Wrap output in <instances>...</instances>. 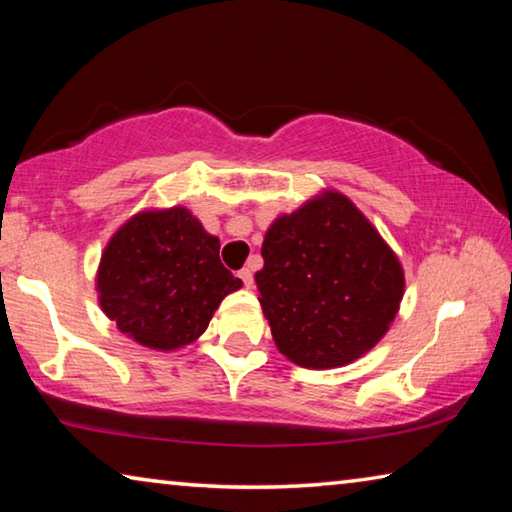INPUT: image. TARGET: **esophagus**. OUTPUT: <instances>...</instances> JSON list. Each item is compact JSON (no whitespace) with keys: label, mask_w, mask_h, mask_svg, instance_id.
<instances>
[{"label":"esophagus","mask_w":512,"mask_h":512,"mask_svg":"<svg viewBox=\"0 0 512 512\" xmlns=\"http://www.w3.org/2000/svg\"><path fill=\"white\" fill-rule=\"evenodd\" d=\"M239 277H241V282H244V287H246V289H253L255 277H253V271H250V268H241V271H239Z\"/></svg>","instance_id":"1"}]
</instances>
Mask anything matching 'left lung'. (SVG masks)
I'll use <instances>...</instances> for the list:
<instances>
[{"label":"left lung","instance_id":"left-lung-1","mask_svg":"<svg viewBox=\"0 0 512 512\" xmlns=\"http://www.w3.org/2000/svg\"><path fill=\"white\" fill-rule=\"evenodd\" d=\"M262 257L255 282L273 341L302 368L359 359L375 348L400 309V259L339 192H325L275 219Z\"/></svg>","mask_w":512,"mask_h":512}]
</instances>
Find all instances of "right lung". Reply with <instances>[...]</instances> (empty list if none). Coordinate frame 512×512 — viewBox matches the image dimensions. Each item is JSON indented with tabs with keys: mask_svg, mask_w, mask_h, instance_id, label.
Segmentation results:
<instances>
[{
	"mask_svg": "<svg viewBox=\"0 0 512 512\" xmlns=\"http://www.w3.org/2000/svg\"><path fill=\"white\" fill-rule=\"evenodd\" d=\"M219 239L185 207L135 214L101 255V309L121 332L151 350L189 345L241 280L219 259Z\"/></svg>",
	"mask_w": 512,
	"mask_h": 512,
	"instance_id": "add662e5",
	"label": "right lung"
}]
</instances>
